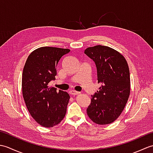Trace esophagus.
<instances>
[{
  "instance_id": "34e87169",
  "label": "esophagus",
  "mask_w": 153,
  "mask_h": 153,
  "mask_svg": "<svg viewBox=\"0 0 153 153\" xmlns=\"http://www.w3.org/2000/svg\"><path fill=\"white\" fill-rule=\"evenodd\" d=\"M69 93L70 94V95H79V94L81 93V92H77V91H69Z\"/></svg>"
}]
</instances>
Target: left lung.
I'll use <instances>...</instances> for the list:
<instances>
[{
    "mask_svg": "<svg viewBox=\"0 0 153 153\" xmlns=\"http://www.w3.org/2000/svg\"><path fill=\"white\" fill-rule=\"evenodd\" d=\"M84 52L95 62L100 84L91 96L87 114L97 124H109L121 114L130 93L128 62L119 52L106 46L88 47Z\"/></svg>",
    "mask_w": 153,
    "mask_h": 153,
    "instance_id": "left-lung-1",
    "label": "left lung"
}]
</instances>
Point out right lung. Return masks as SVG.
Listing matches in <instances>:
<instances>
[{"mask_svg":"<svg viewBox=\"0 0 153 153\" xmlns=\"http://www.w3.org/2000/svg\"><path fill=\"white\" fill-rule=\"evenodd\" d=\"M68 48L43 47L29 55L23 70L22 95L31 116L39 124L52 128L64 118L70 95L50 87L55 80L56 66Z\"/></svg>","mask_w":153,"mask_h":153,"instance_id":"right-lung-1","label":"right lung"}]
</instances>
